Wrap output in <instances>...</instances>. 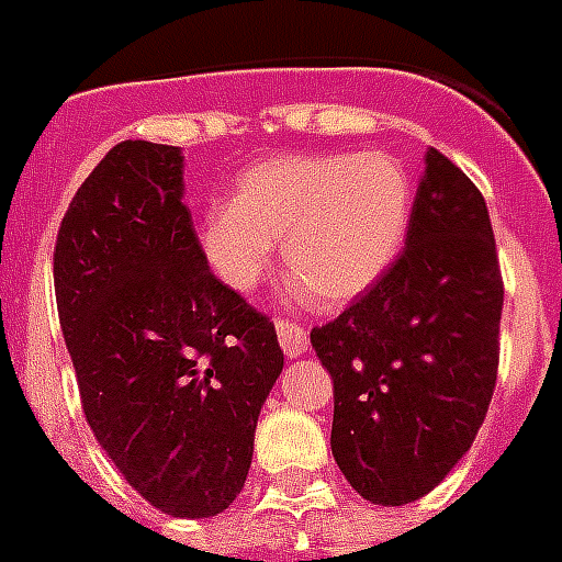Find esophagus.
<instances>
[{
	"label": "esophagus",
	"mask_w": 562,
	"mask_h": 562,
	"mask_svg": "<svg viewBox=\"0 0 562 562\" xmlns=\"http://www.w3.org/2000/svg\"><path fill=\"white\" fill-rule=\"evenodd\" d=\"M277 336H280V348L285 357L297 359L310 350V333L300 327V324H291V321H277Z\"/></svg>",
	"instance_id": "esophagus-1"
}]
</instances>
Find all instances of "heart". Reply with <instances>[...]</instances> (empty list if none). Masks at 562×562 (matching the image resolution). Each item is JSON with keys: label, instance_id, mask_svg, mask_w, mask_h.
Instances as JSON below:
<instances>
[{"label": "heart", "instance_id": "obj_1", "mask_svg": "<svg viewBox=\"0 0 562 562\" xmlns=\"http://www.w3.org/2000/svg\"><path fill=\"white\" fill-rule=\"evenodd\" d=\"M409 224V177L385 153L282 156L244 170L212 205L200 241L217 277L252 291L282 238L285 265L324 303H350L395 262Z\"/></svg>", "mask_w": 562, "mask_h": 562}]
</instances>
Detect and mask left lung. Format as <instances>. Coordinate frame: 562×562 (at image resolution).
I'll return each mask as SVG.
<instances>
[{
    "label": "left lung",
    "instance_id": "1",
    "mask_svg": "<svg viewBox=\"0 0 562 562\" xmlns=\"http://www.w3.org/2000/svg\"><path fill=\"white\" fill-rule=\"evenodd\" d=\"M404 252L336 321L312 329L333 376V457L371 504H413L481 430L504 306L486 200L427 149Z\"/></svg>",
    "mask_w": 562,
    "mask_h": 562
}]
</instances>
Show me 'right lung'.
I'll return each instance as SVG.
<instances>
[{
    "label": "right lung",
    "mask_w": 562,
    "mask_h": 562,
    "mask_svg": "<svg viewBox=\"0 0 562 562\" xmlns=\"http://www.w3.org/2000/svg\"><path fill=\"white\" fill-rule=\"evenodd\" d=\"M182 149L123 140L55 241V300L85 418L140 498L209 519L244 490L277 329L209 271L182 203Z\"/></svg>",
    "instance_id": "obj_1"
}]
</instances>
